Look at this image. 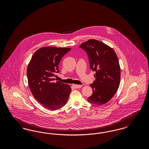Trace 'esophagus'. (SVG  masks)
Returning a JSON list of instances; mask_svg holds the SVG:
<instances>
[{
  "label": "esophagus",
  "mask_w": 149,
  "mask_h": 149,
  "mask_svg": "<svg viewBox=\"0 0 149 149\" xmlns=\"http://www.w3.org/2000/svg\"><path fill=\"white\" fill-rule=\"evenodd\" d=\"M74 88L78 89V88H81L82 87V85H77V84H73L72 85Z\"/></svg>",
  "instance_id": "1"
}]
</instances>
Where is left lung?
I'll list each match as a JSON object with an SVG mask.
<instances>
[{"mask_svg":"<svg viewBox=\"0 0 149 149\" xmlns=\"http://www.w3.org/2000/svg\"><path fill=\"white\" fill-rule=\"evenodd\" d=\"M79 47L86 51L90 67L95 71V80L91 85L92 95L88 101L95 105H103L112 99L120 86V69L118 57L112 48L94 39L82 43Z\"/></svg>","mask_w":149,"mask_h":149,"instance_id":"left-lung-1","label":"left lung"}]
</instances>
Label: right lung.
Returning <instances> with one entry per match:
<instances>
[{
	"label": "right lung",
	"mask_w": 149,
	"mask_h": 149,
	"mask_svg": "<svg viewBox=\"0 0 149 149\" xmlns=\"http://www.w3.org/2000/svg\"><path fill=\"white\" fill-rule=\"evenodd\" d=\"M71 48L43 47L37 50L29 63L27 75L29 88L33 97L43 106L56 110L66 103L70 86L55 80L58 64Z\"/></svg>",
	"instance_id": "1"
}]
</instances>
